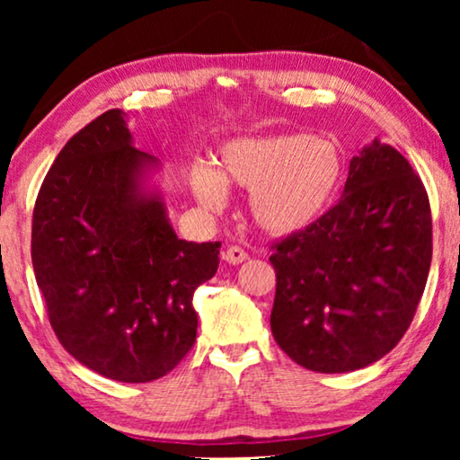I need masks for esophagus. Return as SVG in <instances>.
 Returning a JSON list of instances; mask_svg holds the SVG:
<instances>
[{
  "label": "esophagus",
  "mask_w": 460,
  "mask_h": 460,
  "mask_svg": "<svg viewBox=\"0 0 460 460\" xmlns=\"http://www.w3.org/2000/svg\"><path fill=\"white\" fill-rule=\"evenodd\" d=\"M222 257L230 263V266H238V263H243L244 260H247L249 253L243 247H238V244H232V247L224 251Z\"/></svg>",
  "instance_id": "obj_1"
}]
</instances>
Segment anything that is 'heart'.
Segmentation results:
<instances>
[{
	"instance_id": "obj_1",
	"label": "heart",
	"mask_w": 460,
	"mask_h": 460,
	"mask_svg": "<svg viewBox=\"0 0 460 460\" xmlns=\"http://www.w3.org/2000/svg\"><path fill=\"white\" fill-rule=\"evenodd\" d=\"M345 178V159L337 142L307 134L236 137L219 150V169L200 163L192 169V188L200 205L222 211L228 184L249 194L255 224L270 234L301 232L323 217Z\"/></svg>"
}]
</instances>
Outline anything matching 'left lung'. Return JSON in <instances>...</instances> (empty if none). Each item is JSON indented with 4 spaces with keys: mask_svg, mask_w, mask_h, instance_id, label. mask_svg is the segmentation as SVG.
Listing matches in <instances>:
<instances>
[{
    "mask_svg": "<svg viewBox=\"0 0 460 460\" xmlns=\"http://www.w3.org/2000/svg\"><path fill=\"white\" fill-rule=\"evenodd\" d=\"M272 249L280 349L316 373L364 368L398 345L425 291L429 197L411 163L375 140L351 159L339 203Z\"/></svg>",
    "mask_w": 460,
    "mask_h": 460,
    "instance_id": "obj_1",
    "label": "left lung"
}]
</instances>
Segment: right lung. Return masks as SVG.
Listing matches in <instances>:
<instances>
[{
	"label": "right lung",
	"mask_w": 460,
	"mask_h": 460,
	"mask_svg": "<svg viewBox=\"0 0 460 460\" xmlns=\"http://www.w3.org/2000/svg\"><path fill=\"white\" fill-rule=\"evenodd\" d=\"M121 109L79 129L33 209L31 257L49 324L68 354L123 383L165 376L192 349V295L217 272L222 243H186L159 194L155 159L131 146Z\"/></svg>",
	"instance_id": "1"
}]
</instances>
